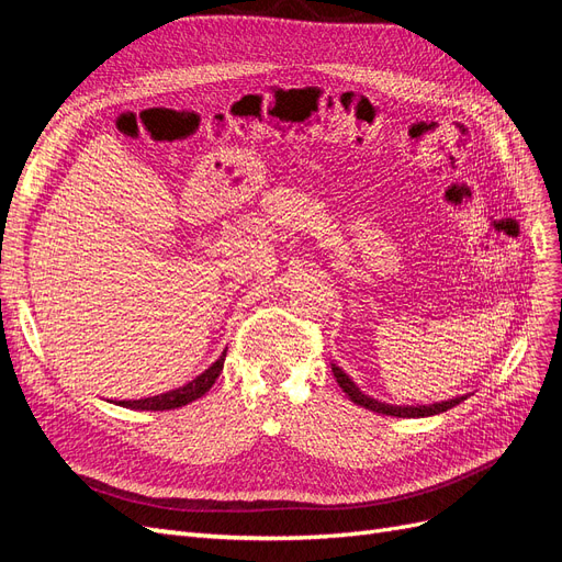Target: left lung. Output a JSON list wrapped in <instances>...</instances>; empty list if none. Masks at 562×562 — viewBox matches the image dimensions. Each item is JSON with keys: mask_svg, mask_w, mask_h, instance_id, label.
I'll return each mask as SVG.
<instances>
[{"mask_svg": "<svg viewBox=\"0 0 562 562\" xmlns=\"http://www.w3.org/2000/svg\"><path fill=\"white\" fill-rule=\"evenodd\" d=\"M333 375H335L337 384L342 386L345 394L356 405H361V407H366V411L380 413V415H391V417H431V415L446 413V411H450V407L467 401V396H457V398H450V401H443V403H434V405H391V403H382L378 398L366 396L363 391L353 384V380L347 375V372L342 368H337L335 363H333Z\"/></svg>", "mask_w": 562, "mask_h": 562, "instance_id": "left-lung-1", "label": "left lung"}]
</instances>
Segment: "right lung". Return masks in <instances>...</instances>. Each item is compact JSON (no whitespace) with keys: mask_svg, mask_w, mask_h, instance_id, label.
<instances>
[{"mask_svg":"<svg viewBox=\"0 0 562 562\" xmlns=\"http://www.w3.org/2000/svg\"><path fill=\"white\" fill-rule=\"evenodd\" d=\"M225 356H227V349L223 351V356H220V359L213 366H209L206 370L201 372V375H196L192 382H187L184 386L166 391V394L151 396V398L119 401V405L131 407V411H173V407H182L187 403H192V401H196V398L206 394V391L215 384V380L220 378V372H223Z\"/></svg>","mask_w":562,"mask_h":562,"instance_id":"1","label":"right lung"}]
</instances>
